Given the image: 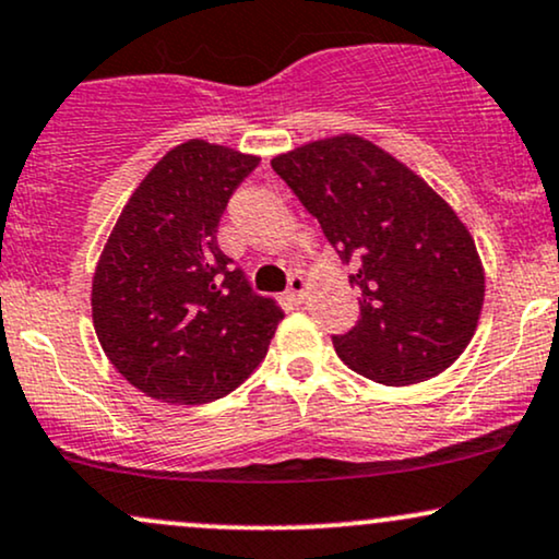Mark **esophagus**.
I'll use <instances>...</instances> for the list:
<instances>
[{
  "label": "esophagus",
  "instance_id": "34e87169",
  "mask_svg": "<svg viewBox=\"0 0 559 559\" xmlns=\"http://www.w3.org/2000/svg\"><path fill=\"white\" fill-rule=\"evenodd\" d=\"M286 297L292 299V301H299L307 297V281H305V275H292V278H288V292H286Z\"/></svg>",
  "mask_w": 559,
  "mask_h": 559
}]
</instances>
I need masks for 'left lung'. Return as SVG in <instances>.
Returning <instances> with one entry per match:
<instances>
[{
  "instance_id": "left-lung-1",
  "label": "left lung",
  "mask_w": 559,
  "mask_h": 559,
  "mask_svg": "<svg viewBox=\"0 0 559 559\" xmlns=\"http://www.w3.org/2000/svg\"><path fill=\"white\" fill-rule=\"evenodd\" d=\"M352 267L361 318L333 346L354 372L414 385L468 346L484 271L468 228L425 179L356 134L271 160Z\"/></svg>"
}]
</instances>
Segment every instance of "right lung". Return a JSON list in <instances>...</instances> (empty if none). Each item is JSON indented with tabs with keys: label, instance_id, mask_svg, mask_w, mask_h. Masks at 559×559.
<instances>
[{
	"label": "right lung",
	"instance_id": "obj_1",
	"mask_svg": "<svg viewBox=\"0 0 559 559\" xmlns=\"http://www.w3.org/2000/svg\"><path fill=\"white\" fill-rule=\"evenodd\" d=\"M258 164L205 140L177 145L140 181L100 252L91 294L100 348L151 399H224L265 359L284 320L215 239Z\"/></svg>",
	"mask_w": 559,
	"mask_h": 559
}]
</instances>
